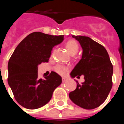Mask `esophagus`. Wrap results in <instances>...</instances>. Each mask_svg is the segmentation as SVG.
<instances>
[{
    "label": "esophagus",
    "instance_id": "esophagus-1",
    "mask_svg": "<svg viewBox=\"0 0 124 124\" xmlns=\"http://www.w3.org/2000/svg\"><path fill=\"white\" fill-rule=\"evenodd\" d=\"M66 81V78L64 77H62V82H65Z\"/></svg>",
    "mask_w": 124,
    "mask_h": 124
}]
</instances>
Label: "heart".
<instances>
[{
	"instance_id": "b5f03b06",
	"label": "heart",
	"mask_w": 124,
	"mask_h": 124,
	"mask_svg": "<svg viewBox=\"0 0 124 124\" xmlns=\"http://www.w3.org/2000/svg\"><path fill=\"white\" fill-rule=\"evenodd\" d=\"M66 47L67 50L68 51V52L70 53L71 55L77 54L78 51V49H79L78 44L75 40H69L68 42L66 43ZM55 71L58 73L63 75H65L66 73V72L68 71V68L65 67V66L58 65V66L55 67Z\"/></svg>"
}]
</instances>
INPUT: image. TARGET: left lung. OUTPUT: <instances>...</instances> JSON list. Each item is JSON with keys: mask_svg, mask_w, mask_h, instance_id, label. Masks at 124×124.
I'll use <instances>...</instances> for the list:
<instances>
[{"mask_svg": "<svg viewBox=\"0 0 124 124\" xmlns=\"http://www.w3.org/2000/svg\"><path fill=\"white\" fill-rule=\"evenodd\" d=\"M81 45L82 58L70 75L72 78L84 76L69 96L73 103L85 109L98 108L106 100L113 85V67L103 46L88 37L72 35Z\"/></svg>", "mask_w": 124, "mask_h": 124, "instance_id": "1", "label": "left lung"}]
</instances>
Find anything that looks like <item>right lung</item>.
Masks as SVG:
<instances>
[{
  "label": "right lung",
  "instance_id": "right-lung-1",
  "mask_svg": "<svg viewBox=\"0 0 124 124\" xmlns=\"http://www.w3.org/2000/svg\"><path fill=\"white\" fill-rule=\"evenodd\" d=\"M64 40V35L33 32L17 46L8 62V82L20 106L35 109L49 102L62 78L51 71L44 79L38 78V65L47 62L53 47Z\"/></svg>",
  "mask_w": 124,
  "mask_h": 124
}]
</instances>
